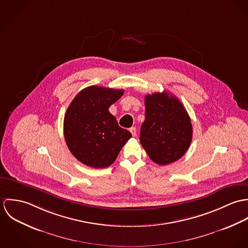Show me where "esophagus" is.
<instances>
[{"instance_id": "1", "label": "esophagus", "mask_w": 248, "mask_h": 248, "mask_svg": "<svg viewBox=\"0 0 248 248\" xmlns=\"http://www.w3.org/2000/svg\"><path fill=\"white\" fill-rule=\"evenodd\" d=\"M130 132H131V134H132L133 137H136V136H137V129H136V127H132V128L130 129Z\"/></svg>"}]
</instances>
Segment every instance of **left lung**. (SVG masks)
Returning <instances> with one entry per match:
<instances>
[{
	"label": "left lung",
	"instance_id": "left-lung-1",
	"mask_svg": "<svg viewBox=\"0 0 248 248\" xmlns=\"http://www.w3.org/2000/svg\"><path fill=\"white\" fill-rule=\"evenodd\" d=\"M193 137L191 119L182 103L168 93L145 96V121L140 140L149 157L158 165L177 161Z\"/></svg>",
	"mask_w": 248,
	"mask_h": 248
}]
</instances>
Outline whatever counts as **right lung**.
Here are the masks:
<instances>
[{
	"label": "right lung",
	"instance_id": "1",
	"mask_svg": "<svg viewBox=\"0 0 248 248\" xmlns=\"http://www.w3.org/2000/svg\"><path fill=\"white\" fill-rule=\"evenodd\" d=\"M123 93V90L90 86L71 101L64 118V137L71 154L83 164L106 168L132 138L108 111Z\"/></svg>",
	"mask_w": 248,
	"mask_h": 248
}]
</instances>
